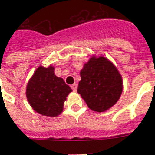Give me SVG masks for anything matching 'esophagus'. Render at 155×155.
Here are the masks:
<instances>
[{"label":"esophagus","mask_w":155,"mask_h":155,"mask_svg":"<svg viewBox=\"0 0 155 155\" xmlns=\"http://www.w3.org/2000/svg\"><path fill=\"white\" fill-rule=\"evenodd\" d=\"M77 84H73L72 85H71V89H72L73 91H76V90H77Z\"/></svg>","instance_id":"1"}]
</instances>
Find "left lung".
Segmentation results:
<instances>
[{
    "label": "left lung",
    "mask_w": 155,
    "mask_h": 155,
    "mask_svg": "<svg viewBox=\"0 0 155 155\" xmlns=\"http://www.w3.org/2000/svg\"><path fill=\"white\" fill-rule=\"evenodd\" d=\"M80 76L77 92L92 110L104 112L117 102L122 92V79L107 58H90L80 71Z\"/></svg>",
    "instance_id": "left-lung-1"
}]
</instances>
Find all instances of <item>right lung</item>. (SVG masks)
Segmentation results:
<instances>
[{"label":"right lung","mask_w":155,"mask_h":155,"mask_svg":"<svg viewBox=\"0 0 155 155\" xmlns=\"http://www.w3.org/2000/svg\"><path fill=\"white\" fill-rule=\"evenodd\" d=\"M54 68L39 67L30 79L26 87V97L37 113L56 117L63 111L66 97L72 90L62 78L54 75Z\"/></svg>","instance_id":"add662e5"}]
</instances>
